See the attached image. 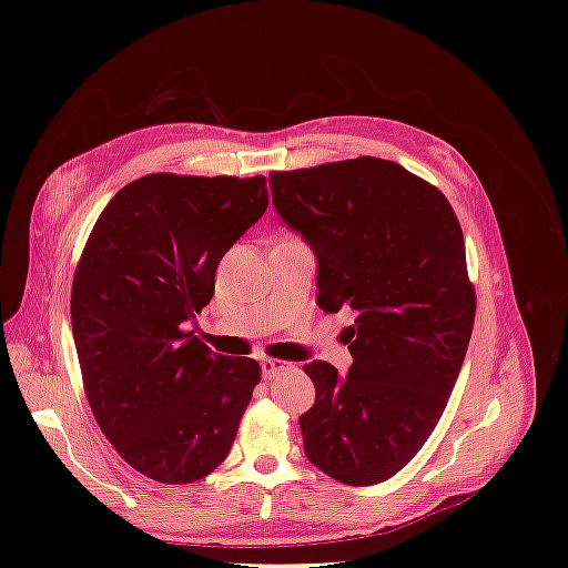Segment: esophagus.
<instances>
[{
    "mask_svg": "<svg viewBox=\"0 0 568 568\" xmlns=\"http://www.w3.org/2000/svg\"><path fill=\"white\" fill-rule=\"evenodd\" d=\"M286 369H291V365L284 363V359H270V357L261 359V372L265 379H274V376H280Z\"/></svg>",
    "mask_w": 568,
    "mask_h": 568,
    "instance_id": "esophagus-1",
    "label": "esophagus"
}]
</instances>
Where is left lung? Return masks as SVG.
I'll use <instances>...</instances> for the list:
<instances>
[{
	"mask_svg": "<svg viewBox=\"0 0 568 568\" xmlns=\"http://www.w3.org/2000/svg\"><path fill=\"white\" fill-rule=\"evenodd\" d=\"M270 189L317 257V305L355 313L348 374L303 367L315 384L305 455L341 484H382L432 436L469 348L462 227L436 186L372 156L272 173Z\"/></svg>",
	"mask_w": 568,
	"mask_h": 568,
	"instance_id": "obj_1",
	"label": "left lung"
}]
</instances>
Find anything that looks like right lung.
Instances as JSON below:
<instances>
[{"instance_id": "right-lung-1", "label": "right lung", "mask_w": 568, "mask_h": 568, "mask_svg": "<svg viewBox=\"0 0 568 568\" xmlns=\"http://www.w3.org/2000/svg\"><path fill=\"white\" fill-rule=\"evenodd\" d=\"M267 203L261 175H146L109 201L82 251L71 320L88 400L118 455L161 484L220 467L261 382L255 359L213 353L186 324Z\"/></svg>"}]
</instances>
